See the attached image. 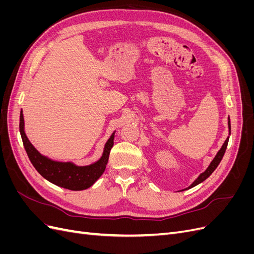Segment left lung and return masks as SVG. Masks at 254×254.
Returning a JSON list of instances; mask_svg holds the SVG:
<instances>
[{
  "mask_svg": "<svg viewBox=\"0 0 254 254\" xmlns=\"http://www.w3.org/2000/svg\"><path fill=\"white\" fill-rule=\"evenodd\" d=\"M228 125H229V131L231 132V124H230V119H229V122H228ZM228 142H229V137H227V140L225 141V143H224V145L221 146V148H220V150L217 152V155L215 156V158L213 159V161L211 162V164L209 165V167L206 168V171L204 172V173H202L200 176L198 177V178L190 184V186L188 188V189H186V190H189V189H191V188H194V187H196L197 184H199V183H201L202 181H204L207 177H210L211 176V174L216 170V167L218 166V164L220 163V161H221V159H222V157H224V155H225V152H226V149H227V146H228Z\"/></svg>",
  "mask_w": 254,
  "mask_h": 254,
  "instance_id": "8db88e82",
  "label": "left lung"
}]
</instances>
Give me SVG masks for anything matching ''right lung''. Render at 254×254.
Masks as SVG:
<instances>
[{"label": "right lung", "instance_id": "1", "mask_svg": "<svg viewBox=\"0 0 254 254\" xmlns=\"http://www.w3.org/2000/svg\"><path fill=\"white\" fill-rule=\"evenodd\" d=\"M20 133L30 162L43 178L60 188L71 190H82L93 186V183L105 172L113 146L115 132L112 133L106 143L102 158L97 162L88 166H76L71 162H56L42 156L28 141L24 132V119L22 111L20 114Z\"/></svg>", "mask_w": 254, "mask_h": 254}]
</instances>
